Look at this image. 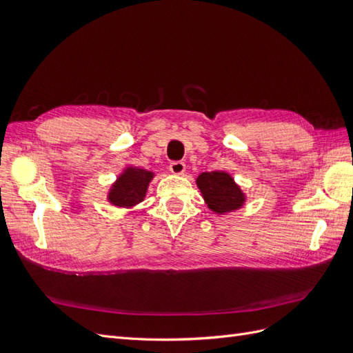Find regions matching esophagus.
<instances>
[{
    "mask_svg": "<svg viewBox=\"0 0 353 353\" xmlns=\"http://www.w3.org/2000/svg\"><path fill=\"white\" fill-rule=\"evenodd\" d=\"M169 170L170 172H172L174 175H184V172H185V165H184V162H172L170 163V166H169Z\"/></svg>",
    "mask_w": 353,
    "mask_h": 353,
    "instance_id": "esophagus-1",
    "label": "esophagus"
}]
</instances>
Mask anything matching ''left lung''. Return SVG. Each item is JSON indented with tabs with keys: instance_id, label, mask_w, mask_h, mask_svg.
I'll list each match as a JSON object with an SVG mask.
<instances>
[{
	"instance_id": "8db88e82",
	"label": "left lung",
	"mask_w": 353,
	"mask_h": 353,
	"mask_svg": "<svg viewBox=\"0 0 353 353\" xmlns=\"http://www.w3.org/2000/svg\"><path fill=\"white\" fill-rule=\"evenodd\" d=\"M196 184L208 208L218 215H227L241 209L248 200L241 187L225 170L201 172Z\"/></svg>"
}]
</instances>
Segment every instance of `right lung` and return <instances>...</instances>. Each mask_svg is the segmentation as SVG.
Returning a JSON list of instances; mask_svg holds the SVG:
<instances>
[{"instance_id":"1","label":"right lung","mask_w":353,"mask_h":353,"mask_svg":"<svg viewBox=\"0 0 353 353\" xmlns=\"http://www.w3.org/2000/svg\"><path fill=\"white\" fill-rule=\"evenodd\" d=\"M154 172L137 166H126L108 191V201L114 208L132 209L145 199Z\"/></svg>"}]
</instances>
